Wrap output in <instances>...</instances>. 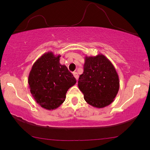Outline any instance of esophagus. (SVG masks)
I'll list each match as a JSON object with an SVG mask.
<instances>
[{
	"label": "esophagus",
	"mask_w": 150,
	"mask_h": 150,
	"mask_svg": "<svg viewBox=\"0 0 150 150\" xmlns=\"http://www.w3.org/2000/svg\"><path fill=\"white\" fill-rule=\"evenodd\" d=\"M73 75H74V77H75V79L77 80L78 79V77H79V75H78L77 73V72H73Z\"/></svg>",
	"instance_id": "1"
}]
</instances>
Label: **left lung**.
Listing matches in <instances>:
<instances>
[{"mask_svg":"<svg viewBox=\"0 0 150 150\" xmlns=\"http://www.w3.org/2000/svg\"><path fill=\"white\" fill-rule=\"evenodd\" d=\"M118 73L110 60L102 54L85 57L83 73L78 87L87 103L98 108L110 105L120 87Z\"/></svg>","mask_w":150,"mask_h":150,"instance_id":"8db88e82","label":"left lung"}]
</instances>
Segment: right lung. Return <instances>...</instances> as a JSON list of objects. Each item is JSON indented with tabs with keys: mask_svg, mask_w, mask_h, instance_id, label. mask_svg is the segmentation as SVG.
<instances>
[{
	"mask_svg": "<svg viewBox=\"0 0 150 150\" xmlns=\"http://www.w3.org/2000/svg\"><path fill=\"white\" fill-rule=\"evenodd\" d=\"M60 57L52 52L44 53L33 63L28 77L33 98L48 110L61 106L65 100L67 91L77 82L67 67L60 63Z\"/></svg>",
	"mask_w": 150,
	"mask_h": 150,
	"instance_id": "obj_1",
	"label": "right lung"
}]
</instances>
